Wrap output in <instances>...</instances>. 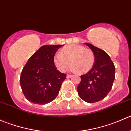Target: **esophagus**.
Here are the masks:
<instances>
[{
  "mask_svg": "<svg viewBox=\"0 0 131 131\" xmlns=\"http://www.w3.org/2000/svg\"><path fill=\"white\" fill-rule=\"evenodd\" d=\"M72 77V75H69V74H67V78H68V79Z\"/></svg>",
  "mask_w": 131,
  "mask_h": 131,
  "instance_id": "1",
  "label": "esophagus"
}]
</instances>
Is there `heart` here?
Listing matches in <instances>:
<instances>
[{"instance_id": "heart-1", "label": "heart", "mask_w": 131, "mask_h": 131, "mask_svg": "<svg viewBox=\"0 0 131 131\" xmlns=\"http://www.w3.org/2000/svg\"><path fill=\"white\" fill-rule=\"evenodd\" d=\"M53 61L55 67L60 72H64L70 62L72 64L71 70L84 74L92 68L95 57L93 52L89 49L79 44H72L63 47L59 54L55 55Z\"/></svg>"}]
</instances>
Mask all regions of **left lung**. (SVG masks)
<instances>
[{
  "label": "left lung",
  "mask_w": 131,
  "mask_h": 131,
  "mask_svg": "<svg viewBox=\"0 0 131 131\" xmlns=\"http://www.w3.org/2000/svg\"><path fill=\"white\" fill-rule=\"evenodd\" d=\"M85 43L93 52L95 62L89 72L80 76L77 91L82 100L92 103L105 98L110 91L115 80V68L105 51L91 43Z\"/></svg>",
  "instance_id": "8db88e82"
}]
</instances>
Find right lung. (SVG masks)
Returning <instances> with one entry per match:
<instances>
[{
  "instance_id": "right-lung-1",
  "label": "right lung",
  "mask_w": 131,
  "mask_h": 131,
  "mask_svg": "<svg viewBox=\"0 0 131 131\" xmlns=\"http://www.w3.org/2000/svg\"><path fill=\"white\" fill-rule=\"evenodd\" d=\"M63 45L43 46L28 60L20 76L25 97L34 104L45 105L57 97L67 75L58 70L53 59Z\"/></svg>"
}]
</instances>
